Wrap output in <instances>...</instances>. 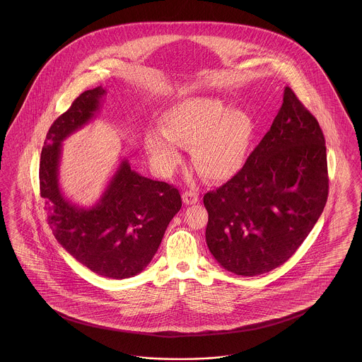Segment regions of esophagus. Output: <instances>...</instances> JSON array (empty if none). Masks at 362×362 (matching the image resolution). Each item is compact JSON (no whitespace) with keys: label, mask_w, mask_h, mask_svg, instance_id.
Returning <instances> with one entry per match:
<instances>
[{"label":"esophagus","mask_w":362,"mask_h":362,"mask_svg":"<svg viewBox=\"0 0 362 362\" xmlns=\"http://www.w3.org/2000/svg\"><path fill=\"white\" fill-rule=\"evenodd\" d=\"M183 203L187 204V206H191V204H197V202H199V197H197V192H194V191H186V192H183Z\"/></svg>","instance_id":"1"}]
</instances>
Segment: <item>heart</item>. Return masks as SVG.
<instances>
[{
	"label": "heart",
	"instance_id": "b5f03b06",
	"mask_svg": "<svg viewBox=\"0 0 362 362\" xmlns=\"http://www.w3.org/2000/svg\"><path fill=\"white\" fill-rule=\"evenodd\" d=\"M255 134L247 111L230 109L223 100L189 97L165 110L163 129L148 132L144 141L151 163L168 174L180 162V144H192L197 171L214 182H224L240 171Z\"/></svg>",
	"mask_w": 362,
	"mask_h": 362
}]
</instances>
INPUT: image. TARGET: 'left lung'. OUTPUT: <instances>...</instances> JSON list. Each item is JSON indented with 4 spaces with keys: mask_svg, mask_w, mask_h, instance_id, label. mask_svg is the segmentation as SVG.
<instances>
[{
    "mask_svg": "<svg viewBox=\"0 0 362 362\" xmlns=\"http://www.w3.org/2000/svg\"><path fill=\"white\" fill-rule=\"evenodd\" d=\"M324 134L316 118L285 88L269 132L240 171L207 192L206 241L227 271L267 274L307 239L328 197Z\"/></svg>",
    "mask_w": 362,
    "mask_h": 362,
    "instance_id": "left-lung-1",
    "label": "left lung"
}]
</instances>
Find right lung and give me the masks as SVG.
<instances>
[{
  "mask_svg": "<svg viewBox=\"0 0 362 362\" xmlns=\"http://www.w3.org/2000/svg\"><path fill=\"white\" fill-rule=\"evenodd\" d=\"M106 93L102 86L82 93L52 124L41 153L40 189L57 241L94 274L122 280L151 263L182 199L175 187L138 174L126 158L95 204L79 207L65 197L62 143L97 118Z\"/></svg>",
  "mask_w": 362,
  "mask_h": 362,
  "instance_id": "1",
  "label": "right lung"
}]
</instances>
